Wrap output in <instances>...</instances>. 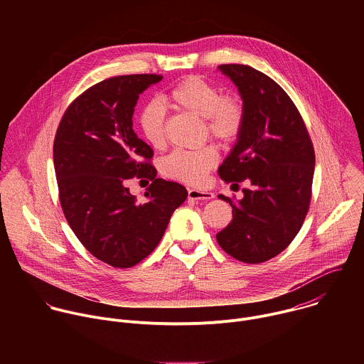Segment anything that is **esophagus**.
Masks as SVG:
<instances>
[{
  "mask_svg": "<svg viewBox=\"0 0 364 364\" xmlns=\"http://www.w3.org/2000/svg\"><path fill=\"white\" fill-rule=\"evenodd\" d=\"M213 197H215V194L210 191H203V190H196V188L188 190V198L194 200V201H207V200H212Z\"/></svg>",
  "mask_w": 364,
  "mask_h": 364,
  "instance_id": "34e87169",
  "label": "esophagus"
}]
</instances>
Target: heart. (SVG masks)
I'll list each match as a JSON object with an SVG mask.
<instances>
[{
	"label": "heart",
	"instance_id": "heart-1",
	"mask_svg": "<svg viewBox=\"0 0 364 364\" xmlns=\"http://www.w3.org/2000/svg\"><path fill=\"white\" fill-rule=\"evenodd\" d=\"M167 102L173 107L204 118L210 136L220 142L235 141L245 125L246 111L237 96H225L220 87L198 76H188L168 93ZM166 112L161 103L149 100L138 115V127L144 139L154 148L166 145ZM219 161L218 151L205 145L198 149H176L161 161L166 177L187 184H201Z\"/></svg>",
	"mask_w": 364,
	"mask_h": 364
}]
</instances>
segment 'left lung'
<instances>
[{"label": "left lung", "instance_id": "left-lung-1", "mask_svg": "<svg viewBox=\"0 0 364 364\" xmlns=\"http://www.w3.org/2000/svg\"><path fill=\"white\" fill-rule=\"evenodd\" d=\"M237 87L245 125L219 176L232 186L249 181L232 205V222L216 235L220 247L246 264L279 255L306 216L316 154L306 127L287 92L269 76L246 65H220Z\"/></svg>", "mask_w": 364, "mask_h": 364}]
</instances>
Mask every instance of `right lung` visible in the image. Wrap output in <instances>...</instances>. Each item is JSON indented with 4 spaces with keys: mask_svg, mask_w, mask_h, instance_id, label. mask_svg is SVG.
Returning <instances> with one entry per match:
<instances>
[{
    "mask_svg": "<svg viewBox=\"0 0 364 364\" xmlns=\"http://www.w3.org/2000/svg\"><path fill=\"white\" fill-rule=\"evenodd\" d=\"M161 79L127 75L93 85L70 103L56 132L53 163L65 218L80 243L114 268H131L157 247L187 198L181 184L157 178L151 146L132 129L139 95ZM134 176L153 181L144 205L126 186Z\"/></svg>",
    "mask_w": 364,
    "mask_h": 364,
    "instance_id": "obj_1",
    "label": "right lung"
}]
</instances>
